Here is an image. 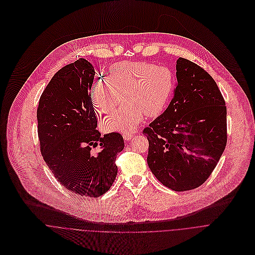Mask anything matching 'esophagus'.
Masks as SVG:
<instances>
[{"mask_svg":"<svg viewBox=\"0 0 255 255\" xmlns=\"http://www.w3.org/2000/svg\"><path fill=\"white\" fill-rule=\"evenodd\" d=\"M123 136H124V138H125L126 140H129V139H131V138L133 137V134H132L131 132H125V133L123 134Z\"/></svg>","mask_w":255,"mask_h":255,"instance_id":"1","label":"esophagus"}]
</instances>
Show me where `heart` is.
<instances>
[{"instance_id":"heart-1","label":"heart","mask_w":255,"mask_h":255,"mask_svg":"<svg viewBox=\"0 0 255 255\" xmlns=\"http://www.w3.org/2000/svg\"><path fill=\"white\" fill-rule=\"evenodd\" d=\"M176 87L172 69L149 62H120L111 67L107 78L96 81L90 98L100 114H111L123 101L117 112L104 120L106 131H130L144 115L160 116L168 108Z\"/></svg>"}]
</instances>
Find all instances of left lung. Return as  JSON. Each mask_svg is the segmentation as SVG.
<instances>
[{"instance_id":"left-lung-1","label":"left lung","mask_w":255,"mask_h":255,"mask_svg":"<svg viewBox=\"0 0 255 255\" xmlns=\"http://www.w3.org/2000/svg\"><path fill=\"white\" fill-rule=\"evenodd\" d=\"M176 68L174 97L142 134L151 173L164 186L184 192L205 183L219 162L227 142V109L206 70L182 57Z\"/></svg>"}]
</instances>
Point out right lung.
<instances>
[{
	"label": "right lung",
	"instance_id": "obj_1",
	"mask_svg": "<svg viewBox=\"0 0 255 255\" xmlns=\"http://www.w3.org/2000/svg\"><path fill=\"white\" fill-rule=\"evenodd\" d=\"M93 66L78 58L60 70L42 92L37 109L40 150L56 180L68 191L98 198L112 187L117 156L125 143L119 132L104 136L90 98ZM97 145L101 150L94 154Z\"/></svg>",
	"mask_w": 255,
	"mask_h": 255
}]
</instances>
